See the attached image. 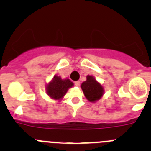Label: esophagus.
Instances as JSON below:
<instances>
[{
    "mask_svg": "<svg viewBox=\"0 0 151 151\" xmlns=\"http://www.w3.org/2000/svg\"><path fill=\"white\" fill-rule=\"evenodd\" d=\"M75 85H76V86H77V87H78V86L80 85L79 81H76V82H75Z\"/></svg>",
    "mask_w": 151,
    "mask_h": 151,
    "instance_id": "1",
    "label": "esophagus"
}]
</instances>
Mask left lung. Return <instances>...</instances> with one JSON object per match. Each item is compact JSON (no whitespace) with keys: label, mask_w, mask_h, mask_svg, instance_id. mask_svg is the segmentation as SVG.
<instances>
[{"label":"left lung","mask_w":151,"mask_h":151,"mask_svg":"<svg viewBox=\"0 0 151 151\" xmlns=\"http://www.w3.org/2000/svg\"><path fill=\"white\" fill-rule=\"evenodd\" d=\"M85 97L91 102L99 100L104 94V88L91 76H87V80L81 85Z\"/></svg>","instance_id":"obj_1"}]
</instances>
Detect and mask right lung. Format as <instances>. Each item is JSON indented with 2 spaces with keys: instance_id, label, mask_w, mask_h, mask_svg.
<instances>
[{
  "instance_id": "add662e5",
  "label": "right lung",
  "mask_w": 151,
  "mask_h": 151,
  "mask_svg": "<svg viewBox=\"0 0 151 151\" xmlns=\"http://www.w3.org/2000/svg\"><path fill=\"white\" fill-rule=\"evenodd\" d=\"M73 86V82L68 78L62 79L60 76H54L53 80L47 86V93L53 99L60 100L66 94L68 89Z\"/></svg>"
}]
</instances>
